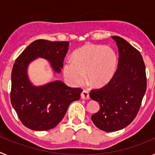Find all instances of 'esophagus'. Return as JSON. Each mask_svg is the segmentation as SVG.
Returning a JSON list of instances; mask_svg holds the SVG:
<instances>
[{"instance_id":"1","label":"esophagus","mask_w":155,"mask_h":155,"mask_svg":"<svg viewBox=\"0 0 155 155\" xmlns=\"http://www.w3.org/2000/svg\"><path fill=\"white\" fill-rule=\"evenodd\" d=\"M81 98L82 99L84 100L88 99V98H89V93H88V91L84 90V91L81 92Z\"/></svg>"}]
</instances>
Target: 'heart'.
<instances>
[{
    "instance_id": "heart-1",
    "label": "heart",
    "mask_w": 155,
    "mask_h": 155,
    "mask_svg": "<svg viewBox=\"0 0 155 155\" xmlns=\"http://www.w3.org/2000/svg\"><path fill=\"white\" fill-rule=\"evenodd\" d=\"M72 61L64 64V74L73 85H79L86 78L90 84L101 87L115 75L118 57L109 46L87 43L74 52Z\"/></svg>"
}]
</instances>
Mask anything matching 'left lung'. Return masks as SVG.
<instances>
[{
	"label": "left lung",
	"mask_w": 155,
	"mask_h": 155,
	"mask_svg": "<svg viewBox=\"0 0 155 155\" xmlns=\"http://www.w3.org/2000/svg\"><path fill=\"white\" fill-rule=\"evenodd\" d=\"M119 49L117 70L103 87L91 90L90 97L100 109L91 116L93 124L106 132L120 130L134 120L147 89L143 57L137 49L120 36H112Z\"/></svg>",
	"instance_id": "1"
}]
</instances>
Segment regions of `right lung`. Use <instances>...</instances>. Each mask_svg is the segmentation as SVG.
<instances>
[{
  "instance_id": "right-lung-1",
  "label": "right lung",
  "mask_w": 155,
  "mask_h": 155,
  "mask_svg": "<svg viewBox=\"0 0 155 155\" xmlns=\"http://www.w3.org/2000/svg\"><path fill=\"white\" fill-rule=\"evenodd\" d=\"M69 42L38 39L18 56L12 71L11 102L18 118L28 128L48 130L58 125L71 102L80 99L82 89L71 87L61 81L35 86L28 79V64L38 57L50 61L56 73H60L68 51Z\"/></svg>"
}]
</instances>
